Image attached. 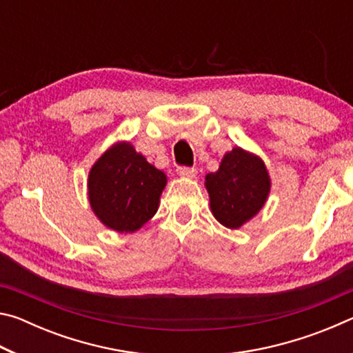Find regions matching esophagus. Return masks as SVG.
<instances>
[{
	"label": "esophagus",
	"mask_w": 353,
	"mask_h": 353,
	"mask_svg": "<svg viewBox=\"0 0 353 353\" xmlns=\"http://www.w3.org/2000/svg\"><path fill=\"white\" fill-rule=\"evenodd\" d=\"M196 168H190V166H179L177 168V174L181 177H188V179H193L196 177Z\"/></svg>",
	"instance_id": "esophagus-1"
}]
</instances>
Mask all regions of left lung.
<instances>
[{
    "label": "left lung",
    "mask_w": 353,
    "mask_h": 353,
    "mask_svg": "<svg viewBox=\"0 0 353 353\" xmlns=\"http://www.w3.org/2000/svg\"><path fill=\"white\" fill-rule=\"evenodd\" d=\"M205 188L213 216L229 229H238L265 205L271 181L260 157L234 148L219 170L207 174Z\"/></svg>",
    "instance_id": "1"
}]
</instances>
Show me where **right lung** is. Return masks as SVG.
<instances>
[{"mask_svg": "<svg viewBox=\"0 0 353 353\" xmlns=\"http://www.w3.org/2000/svg\"><path fill=\"white\" fill-rule=\"evenodd\" d=\"M165 185V172L148 163L130 143H118L90 170L88 201L104 225L132 234L157 212Z\"/></svg>", "mask_w": 353, "mask_h": 353, "instance_id": "obj_1", "label": "right lung"}]
</instances>
